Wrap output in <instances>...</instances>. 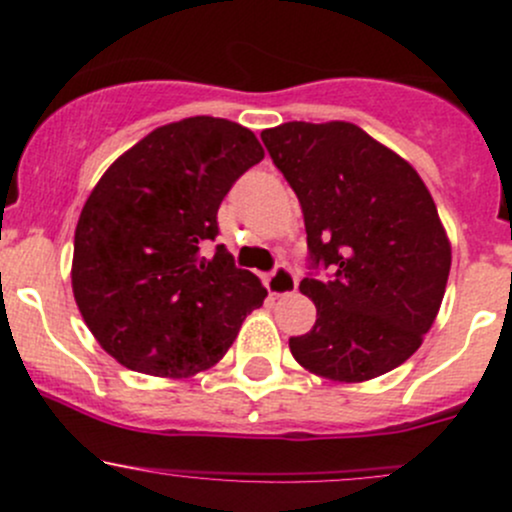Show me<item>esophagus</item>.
<instances>
[{"mask_svg":"<svg viewBox=\"0 0 512 512\" xmlns=\"http://www.w3.org/2000/svg\"><path fill=\"white\" fill-rule=\"evenodd\" d=\"M267 289H270V294H275V297L292 294L294 289H297V275H294L287 265H277L275 270L270 272V277H267Z\"/></svg>","mask_w":512,"mask_h":512,"instance_id":"34e87169","label":"esophagus"}]
</instances>
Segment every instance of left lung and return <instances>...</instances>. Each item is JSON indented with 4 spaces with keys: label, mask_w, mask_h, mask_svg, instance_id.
I'll list each match as a JSON object with an SVG mask.
<instances>
[{
    "label": "left lung",
    "mask_w": 512,
    "mask_h": 512,
    "mask_svg": "<svg viewBox=\"0 0 512 512\" xmlns=\"http://www.w3.org/2000/svg\"><path fill=\"white\" fill-rule=\"evenodd\" d=\"M262 143L302 205L309 275L299 292L317 307L289 352L347 384L396 369L421 347L451 272L431 193L354 123L289 121L262 131Z\"/></svg>",
    "instance_id": "obj_1"
}]
</instances>
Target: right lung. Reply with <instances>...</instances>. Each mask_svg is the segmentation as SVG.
<instances>
[{"instance_id": "right-lung-1", "label": "right lung", "mask_w": 512, "mask_h": 512, "mask_svg": "<svg viewBox=\"0 0 512 512\" xmlns=\"http://www.w3.org/2000/svg\"><path fill=\"white\" fill-rule=\"evenodd\" d=\"M265 158L255 133L213 116L160 126L91 190L74 235L76 304L103 349L133 371L193 376L223 359L267 289L213 257L218 208Z\"/></svg>"}]
</instances>
